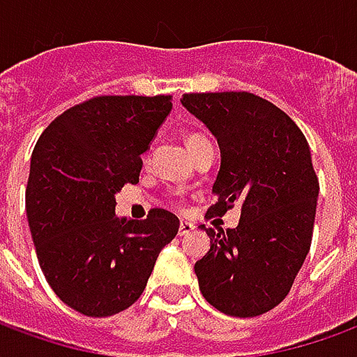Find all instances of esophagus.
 I'll return each mask as SVG.
<instances>
[{
  "instance_id": "esophagus-1",
  "label": "esophagus",
  "mask_w": 357,
  "mask_h": 357,
  "mask_svg": "<svg viewBox=\"0 0 357 357\" xmlns=\"http://www.w3.org/2000/svg\"><path fill=\"white\" fill-rule=\"evenodd\" d=\"M193 229L195 225L191 224V222H181V224H179V235H181V237H183V235H189Z\"/></svg>"
}]
</instances>
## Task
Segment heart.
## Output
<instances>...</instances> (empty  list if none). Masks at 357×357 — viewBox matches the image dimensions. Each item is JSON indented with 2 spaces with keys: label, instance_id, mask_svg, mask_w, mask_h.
<instances>
[{
  "label": "heart",
  "instance_id": "1",
  "mask_svg": "<svg viewBox=\"0 0 357 357\" xmlns=\"http://www.w3.org/2000/svg\"><path fill=\"white\" fill-rule=\"evenodd\" d=\"M206 141L208 139H206L204 135H201V133H189L185 137V145L189 151H193L195 147H199L201 143H206Z\"/></svg>",
  "mask_w": 357,
  "mask_h": 357
}]
</instances>
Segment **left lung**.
Instances as JSON below:
<instances>
[{"label": "left lung", "mask_w": 357, "mask_h": 357, "mask_svg": "<svg viewBox=\"0 0 357 357\" xmlns=\"http://www.w3.org/2000/svg\"><path fill=\"white\" fill-rule=\"evenodd\" d=\"M181 102L222 151L206 218L241 204L235 229L201 225L210 235V250L195 264L202 296L227 315H262L289 294L312 245L319 179L307 141L260 95L185 93Z\"/></svg>", "instance_id": "obj_1"}]
</instances>
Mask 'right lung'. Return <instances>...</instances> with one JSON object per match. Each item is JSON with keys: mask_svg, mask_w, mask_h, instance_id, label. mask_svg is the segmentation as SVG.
<instances>
[{"mask_svg": "<svg viewBox=\"0 0 357 357\" xmlns=\"http://www.w3.org/2000/svg\"><path fill=\"white\" fill-rule=\"evenodd\" d=\"M170 110V95H99L59 114L36 143L26 185L36 255L55 294L80 314L132 306L178 235L179 220L164 208L147 220L114 214V195L139 181L141 155Z\"/></svg>", "mask_w": 357, "mask_h": 357, "instance_id": "obj_1", "label": "right lung"}]
</instances>
